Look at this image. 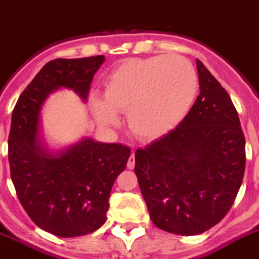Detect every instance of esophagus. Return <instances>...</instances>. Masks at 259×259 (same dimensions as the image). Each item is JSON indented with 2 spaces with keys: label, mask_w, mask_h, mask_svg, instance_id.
<instances>
[{
  "label": "esophagus",
  "mask_w": 259,
  "mask_h": 259,
  "mask_svg": "<svg viewBox=\"0 0 259 259\" xmlns=\"http://www.w3.org/2000/svg\"><path fill=\"white\" fill-rule=\"evenodd\" d=\"M134 166H135V157L134 154H132V156L129 157V159H127V168H129V170H133Z\"/></svg>",
  "instance_id": "1"
}]
</instances>
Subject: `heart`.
Wrapping results in <instances>:
<instances>
[{"instance_id": "heart-1", "label": "heart", "mask_w": 259, "mask_h": 259, "mask_svg": "<svg viewBox=\"0 0 259 259\" xmlns=\"http://www.w3.org/2000/svg\"><path fill=\"white\" fill-rule=\"evenodd\" d=\"M198 75L187 59L154 56L124 62L103 84L105 101L92 100L91 107L103 125L117 122L127 112V124L138 138L154 141L175 129L197 98Z\"/></svg>"}]
</instances>
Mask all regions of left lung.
<instances>
[{
  "instance_id": "1",
  "label": "left lung",
  "mask_w": 259,
  "mask_h": 259,
  "mask_svg": "<svg viewBox=\"0 0 259 259\" xmlns=\"http://www.w3.org/2000/svg\"><path fill=\"white\" fill-rule=\"evenodd\" d=\"M200 93L174 130L135 151V175L151 220L198 235L234 204L245 170V138L230 96L197 60Z\"/></svg>"
}]
</instances>
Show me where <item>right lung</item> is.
Segmentation results:
<instances>
[{"mask_svg": "<svg viewBox=\"0 0 259 259\" xmlns=\"http://www.w3.org/2000/svg\"><path fill=\"white\" fill-rule=\"evenodd\" d=\"M103 55L47 62L19 97L11 116L9 163L16 195L38 228L60 238L91 234L106 222L108 198L125 170L130 148L84 139L59 156L38 142L39 111L60 87L87 100Z\"/></svg>", "mask_w": 259, "mask_h": 259, "instance_id": "obj_1", "label": "right lung"}]
</instances>
